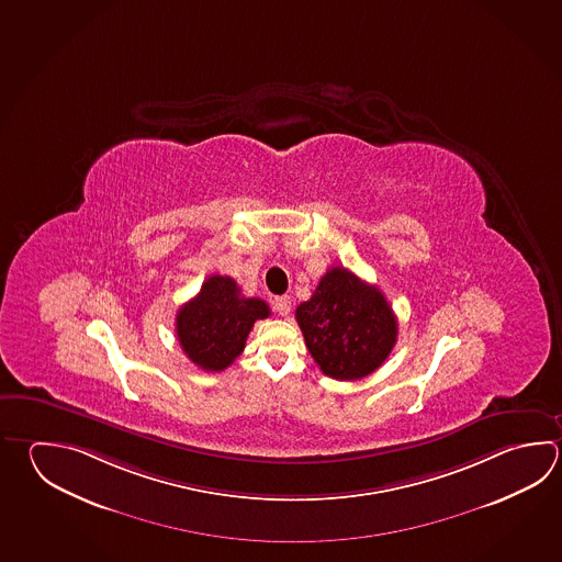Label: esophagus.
I'll return each mask as SVG.
<instances>
[{
	"instance_id": "34e87169",
	"label": "esophagus",
	"mask_w": 562,
	"mask_h": 562,
	"mask_svg": "<svg viewBox=\"0 0 562 562\" xmlns=\"http://www.w3.org/2000/svg\"><path fill=\"white\" fill-rule=\"evenodd\" d=\"M274 310L280 316H288L292 310V300L288 296H278L274 300Z\"/></svg>"
}]
</instances>
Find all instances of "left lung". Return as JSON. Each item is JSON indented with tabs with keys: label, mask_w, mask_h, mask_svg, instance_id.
<instances>
[{
	"label": "left lung",
	"mask_w": 562,
	"mask_h": 562,
	"mask_svg": "<svg viewBox=\"0 0 562 562\" xmlns=\"http://www.w3.org/2000/svg\"><path fill=\"white\" fill-rule=\"evenodd\" d=\"M297 326L319 370L339 382L370 375L397 341V318L378 286L331 266L307 302L296 307Z\"/></svg>",
	"instance_id": "8db88e82"
}]
</instances>
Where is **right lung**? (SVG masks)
<instances>
[{
  "mask_svg": "<svg viewBox=\"0 0 562 562\" xmlns=\"http://www.w3.org/2000/svg\"><path fill=\"white\" fill-rule=\"evenodd\" d=\"M270 316L260 297H246L231 276L212 274L201 292L180 306L177 338L187 358L204 371H223L246 346L256 319Z\"/></svg>",
  "mask_w": 562,
  "mask_h": 562,
  "instance_id": "obj_1",
  "label": "right lung"
}]
</instances>
